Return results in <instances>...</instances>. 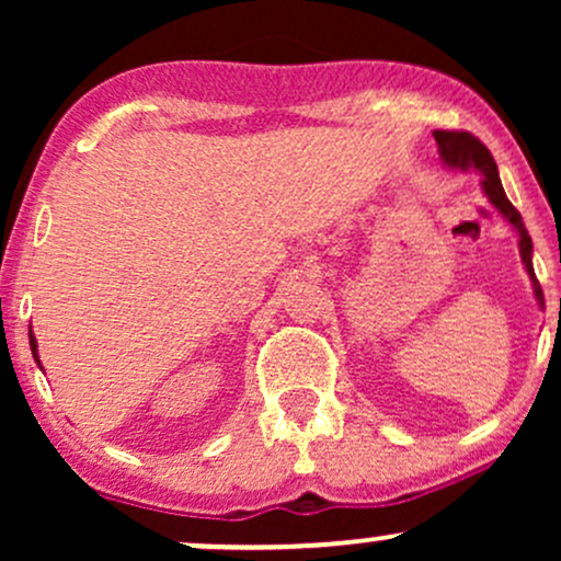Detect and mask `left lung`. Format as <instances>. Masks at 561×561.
<instances>
[{"label":"left lung","instance_id":"8db88e82","mask_svg":"<svg viewBox=\"0 0 561 561\" xmlns=\"http://www.w3.org/2000/svg\"><path fill=\"white\" fill-rule=\"evenodd\" d=\"M433 137L437 141V147H440V158L446 160L448 165H456V169H478L482 173V190H485L488 199H491L495 208L504 214L506 221L519 231V253H523L527 274H530L533 282H536V298L540 300V306H543V289H540L536 274H533L530 234H527L519 210L508 203L504 186H501L499 169H495L491 150H488V147L469 131H448V128H437V131H433Z\"/></svg>","mask_w":561,"mask_h":561}]
</instances>
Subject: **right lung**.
Masks as SVG:
<instances>
[{"label":"right lung","mask_w":561,"mask_h":561,"mask_svg":"<svg viewBox=\"0 0 561 561\" xmlns=\"http://www.w3.org/2000/svg\"><path fill=\"white\" fill-rule=\"evenodd\" d=\"M31 351H34V356H36V340H34V334H31ZM36 362H38V356H36Z\"/></svg>","instance_id":"add662e5"}]
</instances>
